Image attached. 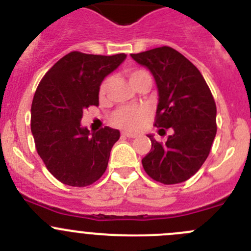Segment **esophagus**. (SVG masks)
Instances as JSON below:
<instances>
[{"label": "esophagus", "instance_id": "obj_1", "mask_svg": "<svg viewBox=\"0 0 251 251\" xmlns=\"http://www.w3.org/2000/svg\"><path fill=\"white\" fill-rule=\"evenodd\" d=\"M123 136L124 137H128V138H133V137H136V133H133V132H123Z\"/></svg>", "mask_w": 251, "mask_h": 251}]
</instances>
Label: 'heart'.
<instances>
[{
	"label": "heart",
	"instance_id": "obj_1",
	"mask_svg": "<svg viewBox=\"0 0 251 251\" xmlns=\"http://www.w3.org/2000/svg\"><path fill=\"white\" fill-rule=\"evenodd\" d=\"M128 78H130L132 86L135 87L138 82L145 78H151V76L147 71H143V70H133V71L128 72ZM110 78L104 79L100 86V91H99L100 96H105L109 87H110ZM146 115H147V111L145 109L123 108L116 111L115 115H114V124L120 126V127L127 128V130H136L137 127H140Z\"/></svg>",
	"mask_w": 251,
	"mask_h": 251
}]
</instances>
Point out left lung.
<instances>
[{
  "label": "left lung",
  "mask_w": 251,
  "mask_h": 251,
  "mask_svg": "<svg viewBox=\"0 0 251 251\" xmlns=\"http://www.w3.org/2000/svg\"><path fill=\"white\" fill-rule=\"evenodd\" d=\"M131 57L154 78L155 126L173 130L164 143L147 135L152 148L142 165L155 181L179 184L193 176L208 157L217 132L215 99L200 71L169 46L131 53Z\"/></svg>",
  "instance_id": "1"
}]
</instances>
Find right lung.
Wrapping results in <instances>:
<instances>
[{
	"mask_svg": "<svg viewBox=\"0 0 251 251\" xmlns=\"http://www.w3.org/2000/svg\"><path fill=\"white\" fill-rule=\"evenodd\" d=\"M125 58V53L74 51L58 60L38 86L31 103V133L48 170L65 185L87 186L106 170L120 132L108 126L91 132L81 120L87 108L99 105L101 82Z\"/></svg>",
	"mask_w": 251,
	"mask_h": 251,
	"instance_id": "obj_1",
	"label": "right lung"
}]
</instances>
